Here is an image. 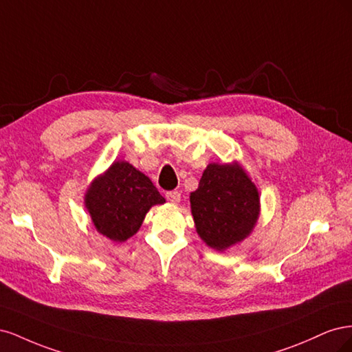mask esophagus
<instances>
[{
    "instance_id": "1",
    "label": "esophagus",
    "mask_w": 352,
    "mask_h": 352,
    "mask_svg": "<svg viewBox=\"0 0 352 352\" xmlns=\"http://www.w3.org/2000/svg\"><path fill=\"white\" fill-rule=\"evenodd\" d=\"M166 198H167V201L172 202V204H179L180 202V194L177 192V190H170V192L166 194Z\"/></svg>"
}]
</instances>
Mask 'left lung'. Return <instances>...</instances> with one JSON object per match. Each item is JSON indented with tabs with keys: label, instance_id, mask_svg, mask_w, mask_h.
Masks as SVG:
<instances>
[{
	"label": "left lung",
	"instance_id": "left-lung-1",
	"mask_svg": "<svg viewBox=\"0 0 352 352\" xmlns=\"http://www.w3.org/2000/svg\"><path fill=\"white\" fill-rule=\"evenodd\" d=\"M189 201L198 236L216 251L247 239L260 217L258 188L238 162L210 163Z\"/></svg>",
	"mask_w": 352,
	"mask_h": 352
}]
</instances>
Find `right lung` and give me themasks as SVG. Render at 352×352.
Returning <instances> with one entry per match:
<instances>
[{"mask_svg": "<svg viewBox=\"0 0 352 352\" xmlns=\"http://www.w3.org/2000/svg\"><path fill=\"white\" fill-rule=\"evenodd\" d=\"M83 202L100 235L120 243L140 230L151 207L166 199L150 177L120 160L92 180Z\"/></svg>", "mask_w": 352, "mask_h": 352, "instance_id": "add662e5", "label": "right lung"}]
</instances>
